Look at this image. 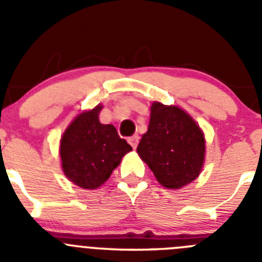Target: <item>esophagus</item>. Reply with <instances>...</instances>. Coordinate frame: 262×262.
I'll return each mask as SVG.
<instances>
[{"label":"esophagus","instance_id":"esophagus-1","mask_svg":"<svg viewBox=\"0 0 262 262\" xmlns=\"http://www.w3.org/2000/svg\"><path fill=\"white\" fill-rule=\"evenodd\" d=\"M128 143L131 144V147L135 149L136 147H138V143H139V136L138 135H134L131 136V138H128Z\"/></svg>","mask_w":262,"mask_h":262}]
</instances>
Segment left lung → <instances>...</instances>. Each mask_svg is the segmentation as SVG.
<instances>
[{
	"mask_svg": "<svg viewBox=\"0 0 262 262\" xmlns=\"http://www.w3.org/2000/svg\"><path fill=\"white\" fill-rule=\"evenodd\" d=\"M136 152L164 187L181 189L202 170L205 135L186 111L154 102L148 131Z\"/></svg>",
	"mask_w": 262,
	"mask_h": 262,
	"instance_id": "obj_1",
	"label": "left lung"
}]
</instances>
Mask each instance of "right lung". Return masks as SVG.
<instances>
[{"label":"right lung","mask_w":262,"mask_h":262,"mask_svg":"<svg viewBox=\"0 0 262 262\" xmlns=\"http://www.w3.org/2000/svg\"><path fill=\"white\" fill-rule=\"evenodd\" d=\"M101 110L98 105L78 114L60 142L62 172L73 184L89 190L105 184L122 157L133 151L113 124L99 122Z\"/></svg>","instance_id":"add662e5"}]
</instances>
